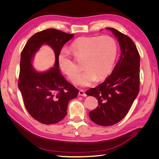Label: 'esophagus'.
<instances>
[{"mask_svg": "<svg viewBox=\"0 0 159 159\" xmlns=\"http://www.w3.org/2000/svg\"><path fill=\"white\" fill-rule=\"evenodd\" d=\"M79 95H81V96H84V97H86V96H87V95H86L85 93L84 92V91L82 89H80L79 91Z\"/></svg>", "mask_w": 159, "mask_h": 159, "instance_id": "34e87169", "label": "esophagus"}]
</instances>
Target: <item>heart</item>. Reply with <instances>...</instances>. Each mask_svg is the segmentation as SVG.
<instances>
[{"label":"heart","instance_id":"obj_1","mask_svg":"<svg viewBox=\"0 0 159 159\" xmlns=\"http://www.w3.org/2000/svg\"><path fill=\"white\" fill-rule=\"evenodd\" d=\"M74 55L84 59L83 66L85 69L78 83L82 86H89L97 80L106 77L111 70L117 54V44L109 36H81L71 45ZM60 68L73 82L78 78L80 70L72 61L68 52L62 50L58 56Z\"/></svg>","mask_w":159,"mask_h":159}]
</instances>
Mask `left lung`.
<instances>
[{
  "label": "left lung",
  "instance_id": "obj_1",
  "mask_svg": "<svg viewBox=\"0 0 159 159\" xmlns=\"http://www.w3.org/2000/svg\"><path fill=\"white\" fill-rule=\"evenodd\" d=\"M117 38L121 56L111 74L102 84L86 91L98 101V106L89 113L99 125L111 126L123 119L139 91L140 56L133 41L113 28H106Z\"/></svg>",
  "mask_w": 159,
  "mask_h": 159
}]
</instances>
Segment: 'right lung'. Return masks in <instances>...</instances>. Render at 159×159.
I'll list each match as a JSON object with an SVG mask.
<instances>
[{
	"instance_id": "obj_1",
	"label": "right lung",
	"mask_w": 159,
	"mask_h": 159,
	"mask_svg": "<svg viewBox=\"0 0 159 159\" xmlns=\"http://www.w3.org/2000/svg\"><path fill=\"white\" fill-rule=\"evenodd\" d=\"M74 36L49 28L34 34L22 51L18 88L28 112L41 123L50 125L60 121L66 117L70 101L78 95L79 90L60 74L58 64L61 48ZM44 44L50 45L54 50L56 61L53 68L40 72L33 70L31 62Z\"/></svg>"
}]
</instances>
